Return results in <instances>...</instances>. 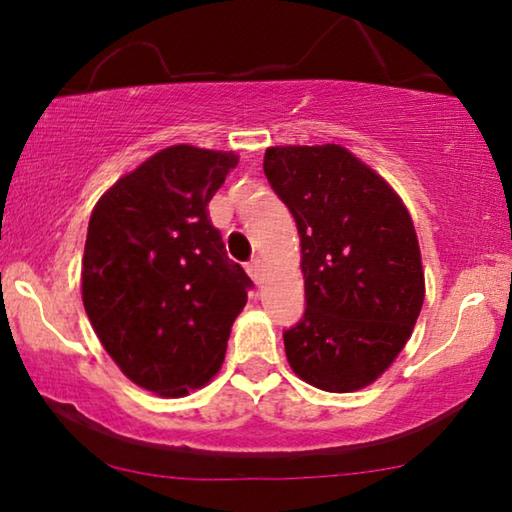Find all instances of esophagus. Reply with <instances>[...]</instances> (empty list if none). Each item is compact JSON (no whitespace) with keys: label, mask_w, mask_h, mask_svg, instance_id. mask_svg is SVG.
Returning a JSON list of instances; mask_svg holds the SVG:
<instances>
[{"label":"esophagus","mask_w":512,"mask_h":512,"mask_svg":"<svg viewBox=\"0 0 512 512\" xmlns=\"http://www.w3.org/2000/svg\"><path fill=\"white\" fill-rule=\"evenodd\" d=\"M248 276L255 280V285H262V280H264V264L259 262V259H253V262L248 264Z\"/></svg>","instance_id":"obj_1"}]
</instances>
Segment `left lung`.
Returning a JSON list of instances; mask_svg holds the SVG:
<instances>
[{
    "instance_id": "1",
    "label": "left lung",
    "mask_w": 512,
    "mask_h": 512,
    "mask_svg": "<svg viewBox=\"0 0 512 512\" xmlns=\"http://www.w3.org/2000/svg\"><path fill=\"white\" fill-rule=\"evenodd\" d=\"M264 174L301 236L305 312L282 333L287 361L322 391L365 388L402 352L423 308L409 211L340 144L269 147Z\"/></svg>"
}]
</instances>
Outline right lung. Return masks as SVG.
I'll use <instances>...</instances> for the list:
<instances>
[{
	"instance_id": "right-lung-1",
	"label": "right lung",
	"mask_w": 512,
	"mask_h": 512,
	"mask_svg": "<svg viewBox=\"0 0 512 512\" xmlns=\"http://www.w3.org/2000/svg\"><path fill=\"white\" fill-rule=\"evenodd\" d=\"M236 163L232 151L167 147L91 211L82 257L87 317L121 372L165 398L202 388L220 370L253 287L207 211Z\"/></svg>"
}]
</instances>
